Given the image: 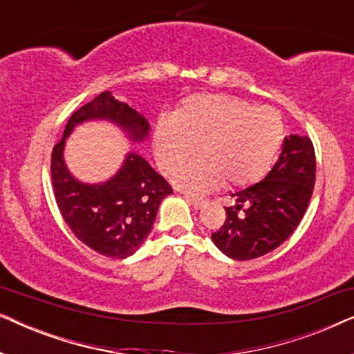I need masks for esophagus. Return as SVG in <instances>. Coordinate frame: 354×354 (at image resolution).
<instances>
[{
    "label": "esophagus",
    "mask_w": 354,
    "mask_h": 354,
    "mask_svg": "<svg viewBox=\"0 0 354 354\" xmlns=\"http://www.w3.org/2000/svg\"><path fill=\"white\" fill-rule=\"evenodd\" d=\"M185 198H187V200L190 201L192 205L195 206V207H201V206L206 203V200H203V198H198V196H193V195H185Z\"/></svg>",
    "instance_id": "34e87169"
}]
</instances>
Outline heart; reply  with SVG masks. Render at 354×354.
I'll use <instances>...</instances> for the list:
<instances>
[{
    "label": "heart",
    "mask_w": 354,
    "mask_h": 354,
    "mask_svg": "<svg viewBox=\"0 0 354 354\" xmlns=\"http://www.w3.org/2000/svg\"><path fill=\"white\" fill-rule=\"evenodd\" d=\"M285 127L272 108H256L230 95H198L183 101L176 118L154 129V154L164 174H176L198 149L201 159L176 176L178 187L206 192L224 182L250 187L269 172Z\"/></svg>",
    "instance_id": "1"
}]
</instances>
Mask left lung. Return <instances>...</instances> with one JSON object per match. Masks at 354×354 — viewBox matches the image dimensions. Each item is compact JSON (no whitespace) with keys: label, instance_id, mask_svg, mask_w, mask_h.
I'll list each match as a JSON object with an SVG mask.
<instances>
[{"label":"left lung","instance_id":"obj_1","mask_svg":"<svg viewBox=\"0 0 354 354\" xmlns=\"http://www.w3.org/2000/svg\"><path fill=\"white\" fill-rule=\"evenodd\" d=\"M316 154L308 137H285L282 153L263 180L232 193L225 221L211 235L222 253L236 261L259 258L293 234L311 200Z\"/></svg>","mask_w":354,"mask_h":354}]
</instances>
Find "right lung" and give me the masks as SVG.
Returning a JSON list of instances; mask_svg holds the SVG:
<instances>
[{
  "mask_svg": "<svg viewBox=\"0 0 354 354\" xmlns=\"http://www.w3.org/2000/svg\"><path fill=\"white\" fill-rule=\"evenodd\" d=\"M90 119L118 124L135 142L148 137L149 124L127 103L114 100L111 91H103L71 115L51 153L56 203L72 234L96 253L125 259L147 240L158 207L172 188L137 153H129L119 172L104 183L88 185L72 177L62 158L66 138L77 124Z\"/></svg>",
  "mask_w": 354,
  "mask_h": 354,
  "instance_id": "1",
  "label": "right lung"
}]
</instances>
